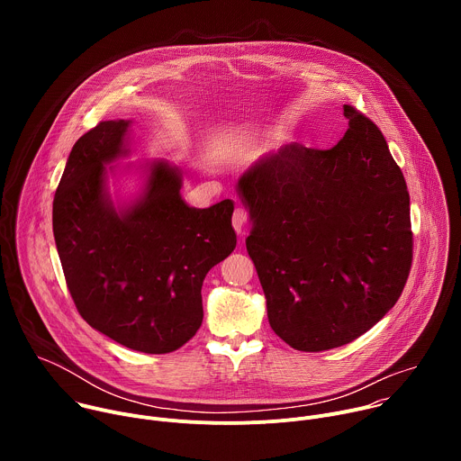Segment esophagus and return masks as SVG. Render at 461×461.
I'll list each match as a JSON object with an SVG mask.
<instances>
[{
    "mask_svg": "<svg viewBox=\"0 0 461 461\" xmlns=\"http://www.w3.org/2000/svg\"><path fill=\"white\" fill-rule=\"evenodd\" d=\"M231 224H233V228L239 235H246V231H248V212L244 208H235L233 217H231Z\"/></svg>",
    "mask_w": 461,
    "mask_h": 461,
    "instance_id": "esophagus-1",
    "label": "esophagus"
}]
</instances>
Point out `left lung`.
Returning a JSON list of instances; mask_svg holds the SVG:
<instances>
[{
	"label": "left lung",
	"mask_w": 461,
	"mask_h": 461,
	"mask_svg": "<svg viewBox=\"0 0 461 461\" xmlns=\"http://www.w3.org/2000/svg\"><path fill=\"white\" fill-rule=\"evenodd\" d=\"M343 109L348 129L334 148L292 142L237 184L270 326L301 352L338 348L370 330L398 303L412 265L403 173L379 127Z\"/></svg>",
	"instance_id": "obj_1"
}]
</instances>
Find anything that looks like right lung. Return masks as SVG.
Here are the masks:
<instances>
[{
  "mask_svg": "<svg viewBox=\"0 0 461 461\" xmlns=\"http://www.w3.org/2000/svg\"><path fill=\"white\" fill-rule=\"evenodd\" d=\"M129 120H104L77 140L52 203L65 283L80 315L144 354H169L203 324V283L237 244L230 199L206 210L180 196L182 175L153 162L144 193L113 206L105 164L129 153Z\"/></svg>",
  "mask_w": 461,
  "mask_h": 461,
  "instance_id": "right-lung-1",
  "label": "right lung"
}]
</instances>
